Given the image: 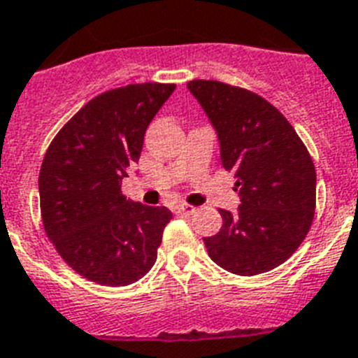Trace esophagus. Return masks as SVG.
Returning a JSON list of instances; mask_svg holds the SVG:
<instances>
[{
	"label": "esophagus",
	"instance_id": "1",
	"mask_svg": "<svg viewBox=\"0 0 358 358\" xmlns=\"http://www.w3.org/2000/svg\"><path fill=\"white\" fill-rule=\"evenodd\" d=\"M176 212L177 214H181V215H192L194 212H196V208L192 205H186V203H181V205H177L176 206Z\"/></svg>",
	"mask_w": 358,
	"mask_h": 358
}]
</instances>
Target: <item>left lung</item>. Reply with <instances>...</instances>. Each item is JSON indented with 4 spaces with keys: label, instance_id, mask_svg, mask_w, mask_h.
I'll return each mask as SVG.
<instances>
[{
    "label": "left lung",
    "instance_id": "8db88e82",
    "mask_svg": "<svg viewBox=\"0 0 358 358\" xmlns=\"http://www.w3.org/2000/svg\"><path fill=\"white\" fill-rule=\"evenodd\" d=\"M220 141L221 164L234 173L241 205L221 208L208 256L229 273L254 276L278 267L300 247L317 205V172L289 120L259 94L217 80L186 84Z\"/></svg>",
    "mask_w": 358,
    "mask_h": 358
}]
</instances>
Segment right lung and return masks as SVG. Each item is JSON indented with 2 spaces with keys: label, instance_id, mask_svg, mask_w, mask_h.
I'll use <instances>...</instances> for the list:
<instances>
[{
  "label": "right lung",
  "instance_id": "right-lung-1",
  "mask_svg": "<svg viewBox=\"0 0 358 358\" xmlns=\"http://www.w3.org/2000/svg\"><path fill=\"white\" fill-rule=\"evenodd\" d=\"M176 84H129L90 100L52 138L41 162L43 229L64 262L100 285H129L157 259L166 206L122 196L144 133Z\"/></svg>",
  "mask_w": 358,
  "mask_h": 358
}]
</instances>
